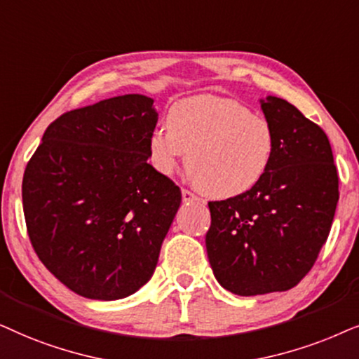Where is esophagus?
I'll list each match as a JSON object with an SVG mask.
<instances>
[{
	"label": "esophagus",
	"mask_w": 359,
	"mask_h": 359,
	"mask_svg": "<svg viewBox=\"0 0 359 359\" xmlns=\"http://www.w3.org/2000/svg\"><path fill=\"white\" fill-rule=\"evenodd\" d=\"M182 200L185 203H190V202H198V197L197 195H195L194 192H190V190H187V189H184L182 190Z\"/></svg>",
	"instance_id": "1"
}]
</instances>
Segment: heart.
I'll return each mask as SVG.
<instances>
[{
    "mask_svg": "<svg viewBox=\"0 0 359 359\" xmlns=\"http://www.w3.org/2000/svg\"><path fill=\"white\" fill-rule=\"evenodd\" d=\"M167 130L147 140L154 169L169 175L185 159L194 182L215 198L250 192L271 169L277 147L272 124L246 104L217 95L182 98L169 108Z\"/></svg>",
    "mask_w": 359,
    "mask_h": 359,
    "instance_id": "obj_1",
    "label": "heart"
}]
</instances>
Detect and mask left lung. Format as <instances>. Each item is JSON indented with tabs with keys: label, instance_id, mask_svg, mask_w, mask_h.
<instances>
[{
	"label": "left lung",
	"instance_id": "8db88e82",
	"mask_svg": "<svg viewBox=\"0 0 359 359\" xmlns=\"http://www.w3.org/2000/svg\"><path fill=\"white\" fill-rule=\"evenodd\" d=\"M277 147L271 169L250 192L208 202L205 236L217 280L236 295L297 285L327 241L338 203L332 146L318 124L283 98L261 100Z\"/></svg>",
	"mask_w": 359,
	"mask_h": 359
}]
</instances>
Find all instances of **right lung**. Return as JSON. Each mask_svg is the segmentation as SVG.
Masks as SVG:
<instances>
[{"label": "right lung", "instance_id": "right-lung-1", "mask_svg": "<svg viewBox=\"0 0 359 359\" xmlns=\"http://www.w3.org/2000/svg\"><path fill=\"white\" fill-rule=\"evenodd\" d=\"M152 103L133 93L64 113L24 170L31 245L82 297L116 300L140 290L180 207V189L147 162Z\"/></svg>", "mask_w": 359, "mask_h": 359}]
</instances>
